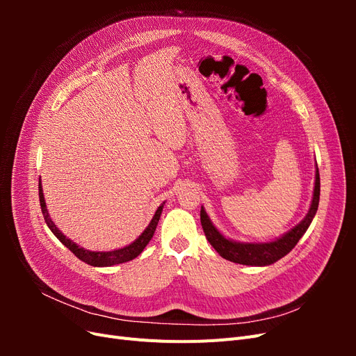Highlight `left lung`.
Instances as JSON below:
<instances>
[{
	"label": "left lung",
	"instance_id": "8db88e82",
	"mask_svg": "<svg viewBox=\"0 0 356 356\" xmlns=\"http://www.w3.org/2000/svg\"><path fill=\"white\" fill-rule=\"evenodd\" d=\"M319 191H321V181H319V170L316 166L315 174V188H314V197H312L310 208L303 221L298 222L294 229H291L288 233L282 234L272 242H236L218 232V229L212 224L211 218L208 217L207 211L202 207L200 209V222L202 229L207 236L208 242L213 246L222 258L238 264L245 266H270L281 260L301 239V236L306 233L309 225L314 220L315 213L318 211L319 204Z\"/></svg>",
	"mask_w": 356,
	"mask_h": 356
}]
</instances>
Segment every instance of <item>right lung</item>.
I'll return each mask as SVG.
<instances>
[{"label": "right lung", "mask_w": 356, "mask_h": 356, "mask_svg": "<svg viewBox=\"0 0 356 356\" xmlns=\"http://www.w3.org/2000/svg\"><path fill=\"white\" fill-rule=\"evenodd\" d=\"M38 195H40V207H41V212H42V217H44L46 220V224L49 225V229L51 230V233L56 236V238L65 245L68 250L79 258V260L88 263L93 267H108V266H114V264H122V263H126V261H131L134 260V258H136L139 254H141L144 251V248L147 246V243L152 241V238L154 236V232H156V227H157V222L160 220V215H161V211H163V204L165 202L160 204V207L157 208L156 213L153 220L149 221L148 227L141 233V236H139L138 239H135L131 245H127L124 248H118V250H114V251H106V252H102V251H89V250H84V248L79 246L75 242H72L71 239H68L65 234H63L58 227L56 224L51 221L50 215H49V211H47V207H46V200H44V195H42V187H41V181L38 182Z\"/></svg>", "instance_id": "obj_1"}]
</instances>
